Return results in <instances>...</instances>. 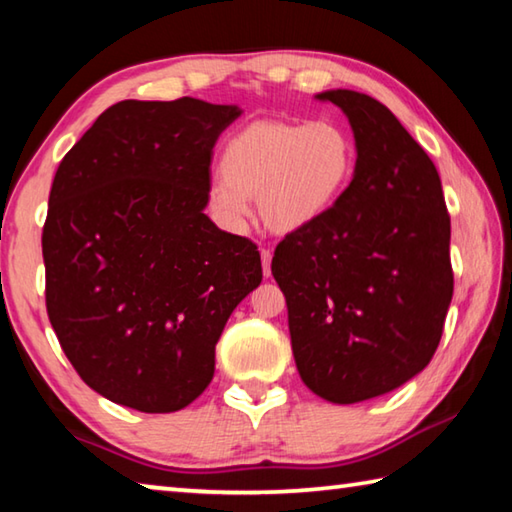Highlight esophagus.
Wrapping results in <instances>:
<instances>
[{
  "instance_id": "1",
  "label": "esophagus",
  "mask_w": 512,
  "mask_h": 512,
  "mask_svg": "<svg viewBox=\"0 0 512 512\" xmlns=\"http://www.w3.org/2000/svg\"><path fill=\"white\" fill-rule=\"evenodd\" d=\"M259 255H262L264 277H271V259H273V255H271V250H268V248H262V250H259Z\"/></svg>"
}]
</instances>
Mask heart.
I'll list each match as a JSON object with an SVG mask.
<instances>
[{
	"label": "heart",
	"mask_w": 512,
	"mask_h": 512,
	"mask_svg": "<svg viewBox=\"0 0 512 512\" xmlns=\"http://www.w3.org/2000/svg\"><path fill=\"white\" fill-rule=\"evenodd\" d=\"M357 146L334 119L307 124L257 119L225 142L219 171L207 187V207L228 232L246 230L250 198L275 232H293L320 219L348 189Z\"/></svg>",
	"instance_id": "1"
}]
</instances>
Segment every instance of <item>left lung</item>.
Returning a JSON list of instances; mask_svg holds the SVG:
<instances>
[{"instance_id": "8db88e82", "label": "left lung", "mask_w": 512, "mask_h": 512, "mask_svg": "<svg viewBox=\"0 0 512 512\" xmlns=\"http://www.w3.org/2000/svg\"><path fill=\"white\" fill-rule=\"evenodd\" d=\"M350 119L348 189L275 248L291 348L309 391L334 404L384 395L427 368L443 336L454 271L443 185L384 103L329 90Z\"/></svg>"}]
</instances>
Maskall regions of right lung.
I'll return each mask as SVG.
<instances>
[{
  "label": "right lung",
  "mask_w": 512,
  "mask_h": 512,
  "mask_svg": "<svg viewBox=\"0 0 512 512\" xmlns=\"http://www.w3.org/2000/svg\"><path fill=\"white\" fill-rule=\"evenodd\" d=\"M239 115L192 97L119 101L58 164L42 228L47 314L110 402L192 404L230 314L262 282L253 241L203 212L212 149Z\"/></svg>",
  "instance_id": "1"
}]
</instances>
